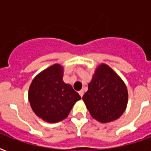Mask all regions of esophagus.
<instances>
[{"label": "esophagus", "instance_id": "esophagus-1", "mask_svg": "<svg viewBox=\"0 0 151 151\" xmlns=\"http://www.w3.org/2000/svg\"><path fill=\"white\" fill-rule=\"evenodd\" d=\"M79 95L81 96V97H82L83 95H84V91H83V90H81V91H79Z\"/></svg>", "mask_w": 151, "mask_h": 151}]
</instances>
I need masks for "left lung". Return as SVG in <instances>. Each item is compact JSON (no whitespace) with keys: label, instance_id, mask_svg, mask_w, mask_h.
I'll return each mask as SVG.
<instances>
[{"label":"left lung","instance_id":"left-lung-1","mask_svg":"<svg viewBox=\"0 0 151 151\" xmlns=\"http://www.w3.org/2000/svg\"><path fill=\"white\" fill-rule=\"evenodd\" d=\"M90 114L102 123L122 115L128 103V91L123 81L106 64L98 66L88 89L82 97Z\"/></svg>","mask_w":151,"mask_h":151}]
</instances>
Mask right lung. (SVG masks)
Returning a JSON list of instances; mask_svg holds the SVG:
<instances>
[{
  "label": "right lung",
  "instance_id": "right-lung-1",
  "mask_svg": "<svg viewBox=\"0 0 151 151\" xmlns=\"http://www.w3.org/2000/svg\"><path fill=\"white\" fill-rule=\"evenodd\" d=\"M63 67L55 64L39 73L29 86L28 95L32 109L47 122L65 119L74 103L81 99L72 86L63 82Z\"/></svg>",
  "mask_w": 151,
  "mask_h": 151
}]
</instances>
